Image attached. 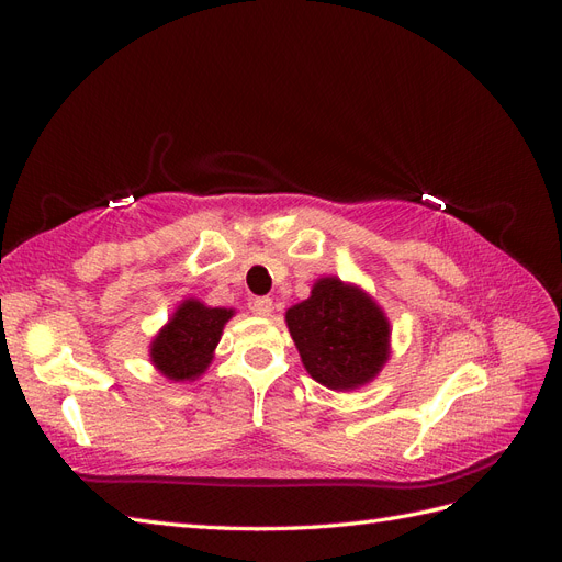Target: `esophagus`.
I'll return each instance as SVG.
<instances>
[{"mask_svg":"<svg viewBox=\"0 0 562 562\" xmlns=\"http://www.w3.org/2000/svg\"><path fill=\"white\" fill-rule=\"evenodd\" d=\"M250 310H252V314H258V316H269L271 312H274V302H271L269 297H255L250 302Z\"/></svg>","mask_w":562,"mask_h":562,"instance_id":"34e87169","label":"esophagus"}]
</instances>
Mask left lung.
I'll list each match as a JSON object with an SVG mask.
<instances>
[{
	"label": "left lung",
	"mask_w": 562,
	"mask_h": 562,
	"mask_svg": "<svg viewBox=\"0 0 562 562\" xmlns=\"http://www.w3.org/2000/svg\"><path fill=\"white\" fill-rule=\"evenodd\" d=\"M302 363L328 389H356L389 359V321L363 291L335 277L321 279L312 297L285 312Z\"/></svg>",
	"instance_id": "left-lung-1"
}]
</instances>
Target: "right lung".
<instances>
[{"label": "right lung", "mask_w": 562, "mask_h": 562, "mask_svg": "<svg viewBox=\"0 0 562 562\" xmlns=\"http://www.w3.org/2000/svg\"><path fill=\"white\" fill-rule=\"evenodd\" d=\"M229 318L232 310H213L196 300H184L151 342V363L173 382L199 378L209 368Z\"/></svg>", "instance_id": "right-lung-1"}]
</instances>
